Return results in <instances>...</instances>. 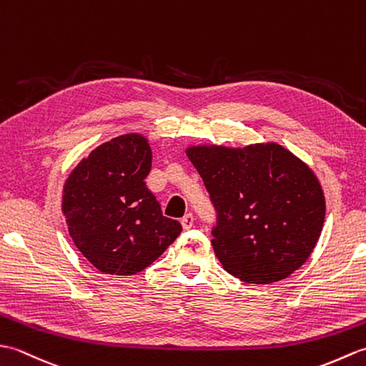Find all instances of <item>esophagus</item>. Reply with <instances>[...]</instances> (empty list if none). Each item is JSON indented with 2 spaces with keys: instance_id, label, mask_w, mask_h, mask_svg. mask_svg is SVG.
<instances>
[{
  "instance_id": "1",
  "label": "esophagus",
  "mask_w": 366,
  "mask_h": 366,
  "mask_svg": "<svg viewBox=\"0 0 366 366\" xmlns=\"http://www.w3.org/2000/svg\"><path fill=\"white\" fill-rule=\"evenodd\" d=\"M181 223H182V228H184V229H190V228L193 227V223H195V219H193L192 214H185V215L182 217Z\"/></svg>"
}]
</instances>
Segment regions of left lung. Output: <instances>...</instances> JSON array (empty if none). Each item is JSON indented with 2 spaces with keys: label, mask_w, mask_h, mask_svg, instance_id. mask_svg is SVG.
<instances>
[{
  "label": "left lung",
  "mask_w": 366,
  "mask_h": 366,
  "mask_svg": "<svg viewBox=\"0 0 366 366\" xmlns=\"http://www.w3.org/2000/svg\"><path fill=\"white\" fill-rule=\"evenodd\" d=\"M187 155L215 209L212 247L228 274L269 285L308 259L321 236L325 201L305 163L280 144L197 146Z\"/></svg>",
  "instance_id": "1"
}]
</instances>
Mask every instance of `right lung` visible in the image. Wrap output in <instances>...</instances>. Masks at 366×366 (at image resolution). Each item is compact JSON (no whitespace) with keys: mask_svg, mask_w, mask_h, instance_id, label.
Here are the masks:
<instances>
[{"mask_svg":"<svg viewBox=\"0 0 366 366\" xmlns=\"http://www.w3.org/2000/svg\"><path fill=\"white\" fill-rule=\"evenodd\" d=\"M152 152L142 135L112 139L80 162L64 185L63 212L75 247L104 274L134 275L181 234L146 187Z\"/></svg>","mask_w":366,"mask_h":366,"instance_id":"right-lung-1","label":"right lung"}]
</instances>
